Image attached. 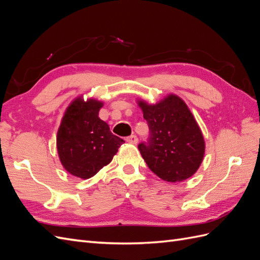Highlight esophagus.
Masks as SVG:
<instances>
[{
	"label": "esophagus",
	"instance_id": "obj_1",
	"mask_svg": "<svg viewBox=\"0 0 260 260\" xmlns=\"http://www.w3.org/2000/svg\"><path fill=\"white\" fill-rule=\"evenodd\" d=\"M125 141H127L128 143H130V144H137L138 143V138H137V136H130V137H128L127 139H125Z\"/></svg>",
	"mask_w": 260,
	"mask_h": 260
}]
</instances>
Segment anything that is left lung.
<instances>
[{"label":"left lung","mask_w":260,"mask_h":260,"mask_svg":"<svg viewBox=\"0 0 260 260\" xmlns=\"http://www.w3.org/2000/svg\"><path fill=\"white\" fill-rule=\"evenodd\" d=\"M148 123L149 140L139 144L148 168L167 182H181L192 177L205 154L202 130L185 102L168 94L156 104L139 100Z\"/></svg>","instance_id":"obj_1"}]
</instances>
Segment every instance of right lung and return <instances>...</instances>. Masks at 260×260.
<instances>
[{
  "instance_id": "add662e5",
  "label": "right lung",
  "mask_w": 260,
  "mask_h": 260,
  "mask_svg": "<svg viewBox=\"0 0 260 260\" xmlns=\"http://www.w3.org/2000/svg\"><path fill=\"white\" fill-rule=\"evenodd\" d=\"M103 102L78 96L67 107L57 131L59 160L70 175L89 179L112 161L124 142L100 119Z\"/></svg>"
}]
</instances>
